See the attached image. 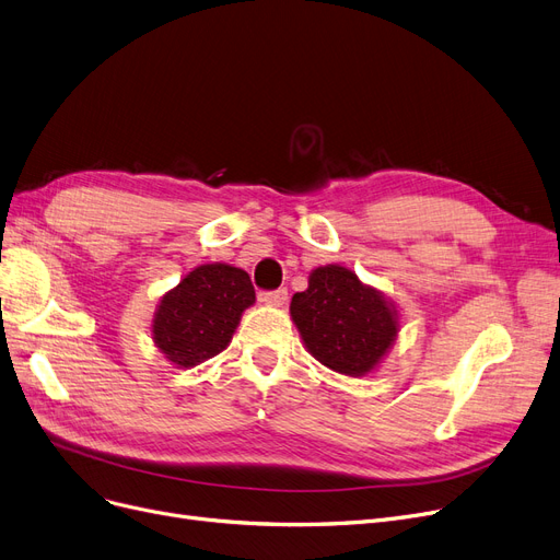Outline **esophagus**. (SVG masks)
<instances>
[{"label": "esophagus", "instance_id": "34e87169", "mask_svg": "<svg viewBox=\"0 0 560 560\" xmlns=\"http://www.w3.org/2000/svg\"><path fill=\"white\" fill-rule=\"evenodd\" d=\"M260 300L265 304H272V306H281L288 300V288H277V290H265L260 293Z\"/></svg>", "mask_w": 560, "mask_h": 560}]
</instances>
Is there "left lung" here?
I'll use <instances>...</instances> for the list:
<instances>
[{
  "instance_id": "1",
  "label": "left lung",
  "mask_w": 560,
  "mask_h": 560,
  "mask_svg": "<svg viewBox=\"0 0 560 560\" xmlns=\"http://www.w3.org/2000/svg\"><path fill=\"white\" fill-rule=\"evenodd\" d=\"M290 315L308 352L352 377L373 371L398 334L396 315L377 290L338 265L311 272L308 288L290 302Z\"/></svg>"
}]
</instances>
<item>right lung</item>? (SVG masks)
<instances>
[{
	"label": "right lung",
	"instance_id": "add662e5",
	"mask_svg": "<svg viewBox=\"0 0 560 560\" xmlns=\"http://www.w3.org/2000/svg\"><path fill=\"white\" fill-rule=\"evenodd\" d=\"M254 300L245 270L201 265L162 298L153 320L155 343L178 366H197L229 346L242 311Z\"/></svg>",
	"mask_w": 560,
	"mask_h": 560
}]
</instances>
